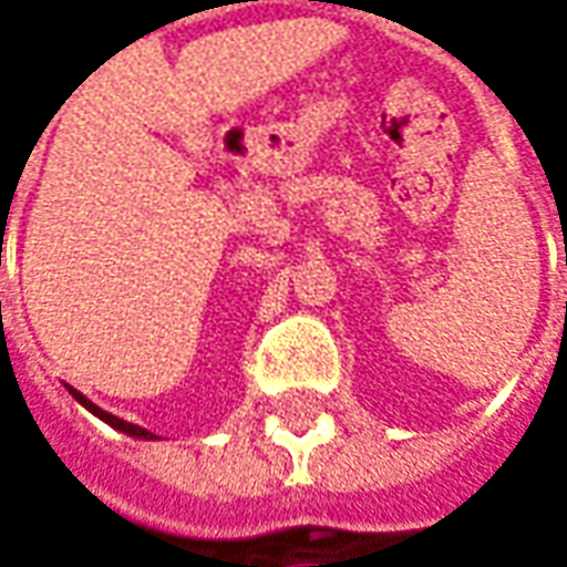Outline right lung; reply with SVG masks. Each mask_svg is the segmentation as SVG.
<instances>
[{"instance_id":"right-lung-1","label":"right lung","mask_w":567,"mask_h":567,"mask_svg":"<svg viewBox=\"0 0 567 567\" xmlns=\"http://www.w3.org/2000/svg\"><path fill=\"white\" fill-rule=\"evenodd\" d=\"M69 394H72V398H75V401L81 403L84 410H91V413H94L97 420H103V423H106V425H113L116 432H125V435H132V439H144V442H151V439H157L154 432H147V429H142V425L125 423V420H120V416H113V413H106V410H100L97 403L87 401V398H84L81 391H75V388H69Z\"/></svg>"}]
</instances>
